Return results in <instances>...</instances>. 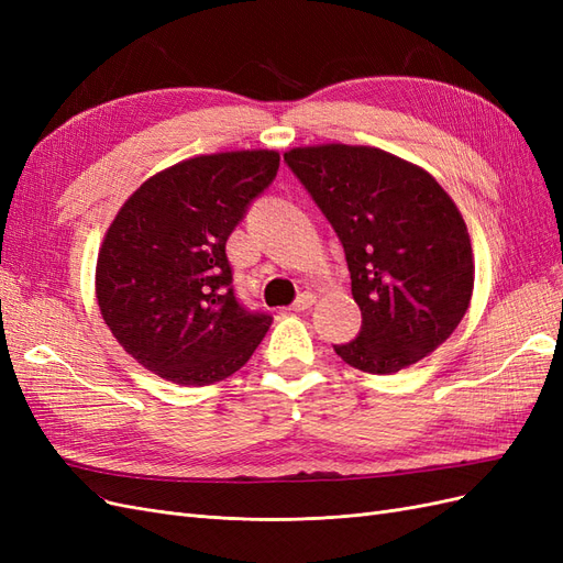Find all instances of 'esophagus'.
Listing matches in <instances>:
<instances>
[{
	"instance_id": "34e87169",
	"label": "esophagus",
	"mask_w": 563,
	"mask_h": 563,
	"mask_svg": "<svg viewBox=\"0 0 563 563\" xmlns=\"http://www.w3.org/2000/svg\"><path fill=\"white\" fill-rule=\"evenodd\" d=\"M314 302H317V296H314V294H300V296L296 298V302L291 305V308H294L296 312H302V310H310Z\"/></svg>"
}]
</instances>
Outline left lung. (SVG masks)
Here are the masks:
<instances>
[{
	"instance_id": "1",
	"label": "left lung",
	"mask_w": 563,
	"mask_h": 563,
	"mask_svg": "<svg viewBox=\"0 0 563 563\" xmlns=\"http://www.w3.org/2000/svg\"><path fill=\"white\" fill-rule=\"evenodd\" d=\"M284 162L329 218L362 310V331L335 354L389 376L434 352L465 317L474 288L470 232L424 168L371 145H308Z\"/></svg>"
}]
</instances>
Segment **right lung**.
Wrapping results in <instances>:
<instances>
[{
	"label": "right lung",
	"instance_id": "add662e5",
	"mask_svg": "<svg viewBox=\"0 0 563 563\" xmlns=\"http://www.w3.org/2000/svg\"><path fill=\"white\" fill-rule=\"evenodd\" d=\"M277 168L275 150L183 159L117 211L98 251V308L117 343L159 378L225 380L265 338L272 317L236 302L225 242Z\"/></svg>",
	"mask_w": 563,
	"mask_h": 563
}]
</instances>
